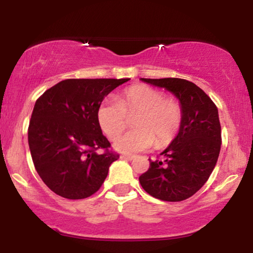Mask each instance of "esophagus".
<instances>
[{"label":"esophagus","mask_w":253,"mask_h":253,"mask_svg":"<svg viewBox=\"0 0 253 253\" xmlns=\"http://www.w3.org/2000/svg\"><path fill=\"white\" fill-rule=\"evenodd\" d=\"M134 155H123L121 156V158H125V159H128V161H133V159H135Z\"/></svg>","instance_id":"esophagus-1"}]
</instances>
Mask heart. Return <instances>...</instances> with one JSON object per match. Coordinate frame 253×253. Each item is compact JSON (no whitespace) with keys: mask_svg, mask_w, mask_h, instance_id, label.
<instances>
[{"mask_svg":"<svg viewBox=\"0 0 253 253\" xmlns=\"http://www.w3.org/2000/svg\"><path fill=\"white\" fill-rule=\"evenodd\" d=\"M136 128L115 140L114 147L124 153L139 152L169 145L175 139L182 124L181 103L173 97H165L162 90L149 85H134L125 90L118 101L106 100L97 112L101 128L114 139L134 119Z\"/></svg>","mask_w":253,"mask_h":253,"instance_id":"1","label":"heart"}]
</instances>
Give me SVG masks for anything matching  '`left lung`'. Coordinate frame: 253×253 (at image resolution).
Instances as JSON below:
<instances>
[{
  "instance_id": "left-lung-1",
  "label": "left lung",
  "mask_w": 253,
  "mask_h": 253,
  "mask_svg": "<svg viewBox=\"0 0 253 253\" xmlns=\"http://www.w3.org/2000/svg\"><path fill=\"white\" fill-rule=\"evenodd\" d=\"M178 98L182 124L178 134L139 177L147 194L162 201L189 199L203 187L215 168L221 147V126L215 103L201 88L182 78H141Z\"/></svg>"
}]
</instances>
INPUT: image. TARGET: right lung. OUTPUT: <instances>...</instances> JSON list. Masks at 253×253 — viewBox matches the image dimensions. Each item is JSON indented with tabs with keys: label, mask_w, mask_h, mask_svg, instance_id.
Here are the masks:
<instances>
[{
	"label": "right lung",
	"mask_w": 253,
	"mask_h": 253,
	"mask_svg": "<svg viewBox=\"0 0 253 253\" xmlns=\"http://www.w3.org/2000/svg\"><path fill=\"white\" fill-rule=\"evenodd\" d=\"M129 78H70L37 100L28 126V145L40 178L57 195L91 196L119 158L109 150L97 112L103 98ZM104 150L99 155L97 150Z\"/></svg>",
	"instance_id": "right-lung-1"
}]
</instances>
